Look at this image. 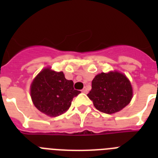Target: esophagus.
<instances>
[{
    "mask_svg": "<svg viewBox=\"0 0 158 158\" xmlns=\"http://www.w3.org/2000/svg\"><path fill=\"white\" fill-rule=\"evenodd\" d=\"M82 92H83V93H88V89L85 87V88H83V89H82Z\"/></svg>",
    "mask_w": 158,
    "mask_h": 158,
    "instance_id": "34e87169",
    "label": "esophagus"
}]
</instances>
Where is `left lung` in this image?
<instances>
[{
  "mask_svg": "<svg viewBox=\"0 0 158 158\" xmlns=\"http://www.w3.org/2000/svg\"><path fill=\"white\" fill-rule=\"evenodd\" d=\"M88 97L97 110L111 114L130 103L132 88L126 75L121 73H101L92 80V90Z\"/></svg>",
  "mask_w": 158,
  "mask_h": 158,
  "instance_id": "8db88e82",
  "label": "left lung"
}]
</instances>
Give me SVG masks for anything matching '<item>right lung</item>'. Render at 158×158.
<instances>
[{"label":"right lung","mask_w":158,"mask_h":158,"mask_svg":"<svg viewBox=\"0 0 158 158\" xmlns=\"http://www.w3.org/2000/svg\"><path fill=\"white\" fill-rule=\"evenodd\" d=\"M75 90L72 80H67L63 72H55L49 68L39 73L31 85L33 104L40 112L50 117L66 113L73 98L80 93Z\"/></svg>","instance_id":"obj_1"}]
</instances>
